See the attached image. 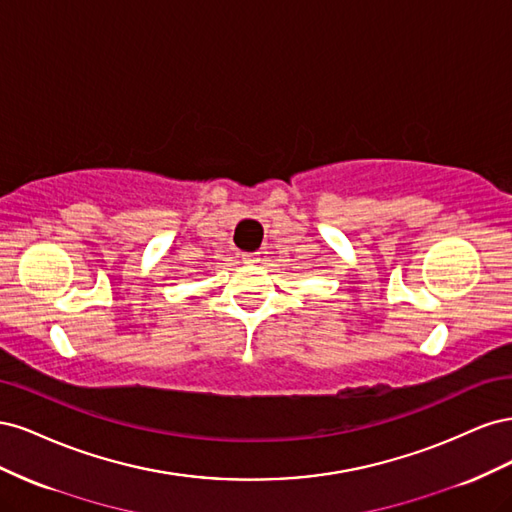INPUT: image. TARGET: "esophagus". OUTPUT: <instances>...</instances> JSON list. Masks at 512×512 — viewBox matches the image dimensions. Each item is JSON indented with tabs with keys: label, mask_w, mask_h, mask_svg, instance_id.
Instances as JSON below:
<instances>
[{
	"label": "esophagus",
	"mask_w": 512,
	"mask_h": 512,
	"mask_svg": "<svg viewBox=\"0 0 512 512\" xmlns=\"http://www.w3.org/2000/svg\"><path fill=\"white\" fill-rule=\"evenodd\" d=\"M243 262H247V265H252V262H258V256L256 254H243Z\"/></svg>",
	"instance_id": "esophagus-1"
}]
</instances>
